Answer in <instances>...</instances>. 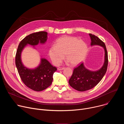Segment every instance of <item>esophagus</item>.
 Returning a JSON list of instances; mask_svg holds the SVG:
<instances>
[{
    "label": "esophagus",
    "instance_id": "obj_1",
    "mask_svg": "<svg viewBox=\"0 0 124 124\" xmlns=\"http://www.w3.org/2000/svg\"><path fill=\"white\" fill-rule=\"evenodd\" d=\"M65 68H62V67H58V68H57V70H64Z\"/></svg>",
    "mask_w": 124,
    "mask_h": 124
}]
</instances>
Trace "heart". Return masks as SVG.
Instances as JSON below:
<instances>
[{"instance_id":"obj_1","label":"heart","mask_w":124,"mask_h":124,"mask_svg":"<svg viewBox=\"0 0 124 124\" xmlns=\"http://www.w3.org/2000/svg\"><path fill=\"white\" fill-rule=\"evenodd\" d=\"M87 51V45L79 39L64 36L56 41L55 45L49 50V55L55 65H59L65 54L66 58L73 66L79 64L84 58Z\"/></svg>"}]
</instances>
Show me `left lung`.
I'll return each instance as SVG.
<instances>
[{"instance_id":"left-lung-1","label":"left lung","mask_w":124,"mask_h":124,"mask_svg":"<svg viewBox=\"0 0 124 124\" xmlns=\"http://www.w3.org/2000/svg\"><path fill=\"white\" fill-rule=\"evenodd\" d=\"M91 38V45L100 46L104 49V62L102 67L96 71L86 69L83 63L74 69L73 73L69 80L70 85L78 91H85L96 86L102 79L107 72L108 65V54L105 44L98 37L89 34Z\"/></svg>"}]
</instances>
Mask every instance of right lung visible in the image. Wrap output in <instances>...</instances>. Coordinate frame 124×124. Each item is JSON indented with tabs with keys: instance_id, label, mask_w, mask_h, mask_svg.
Wrapping results in <instances>:
<instances>
[{
	"instance_id": "right-lung-1",
	"label": "right lung",
	"mask_w": 124,
	"mask_h": 124,
	"mask_svg": "<svg viewBox=\"0 0 124 124\" xmlns=\"http://www.w3.org/2000/svg\"><path fill=\"white\" fill-rule=\"evenodd\" d=\"M47 35L46 32L40 31L28 35L20 43L16 54V66L22 80L27 87L35 91H43L51 84L53 75L57 68L46 59L41 58V63L37 68L28 69L22 62L21 54L27 44L35 46L39 43L45 44L47 39Z\"/></svg>"
}]
</instances>
